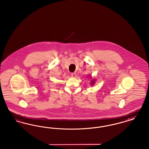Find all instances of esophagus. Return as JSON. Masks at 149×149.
I'll list each match as a JSON object with an SVG mask.
<instances>
[{
    "label": "esophagus",
    "instance_id": "1",
    "mask_svg": "<svg viewBox=\"0 0 149 149\" xmlns=\"http://www.w3.org/2000/svg\"><path fill=\"white\" fill-rule=\"evenodd\" d=\"M76 75H76V73H75V72H71V77H76Z\"/></svg>",
    "mask_w": 149,
    "mask_h": 149
}]
</instances>
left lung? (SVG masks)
I'll list each match as a JSON object with an SVG mask.
<instances>
[{"label":"left lung","mask_w":149,"mask_h":149,"mask_svg":"<svg viewBox=\"0 0 149 149\" xmlns=\"http://www.w3.org/2000/svg\"><path fill=\"white\" fill-rule=\"evenodd\" d=\"M92 85H93V84H94V81H92Z\"/></svg>","instance_id":"8db88e82"}]
</instances>
